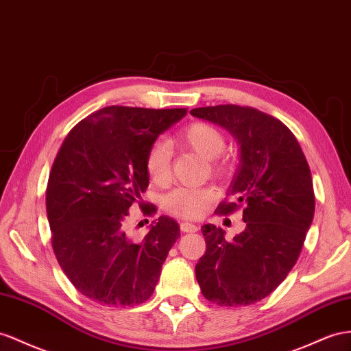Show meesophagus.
Here are the masks:
<instances>
[{
  "mask_svg": "<svg viewBox=\"0 0 351 351\" xmlns=\"http://www.w3.org/2000/svg\"><path fill=\"white\" fill-rule=\"evenodd\" d=\"M197 230H199V227L191 222H181V231L184 232H195Z\"/></svg>",
  "mask_w": 351,
  "mask_h": 351,
  "instance_id": "34e87169",
  "label": "esophagus"
}]
</instances>
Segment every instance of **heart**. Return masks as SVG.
I'll list each match as a JSON object with an SVG mask.
<instances>
[{"mask_svg":"<svg viewBox=\"0 0 351 351\" xmlns=\"http://www.w3.org/2000/svg\"><path fill=\"white\" fill-rule=\"evenodd\" d=\"M178 145L191 149L206 160H210L213 169L221 170L223 165L218 157L226 148V138L222 132L209 123H193L179 132L175 138ZM172 154L165 142H156L149 147L145 157V167L149 178L157 184H163L169 179ZM215 199L210 188H176L165 199L166 208L176 217L199 218L204 213L208 204Z\"/></svg>","mask_w":351,"mask_h":351,"instance_id":"obj_1","label":"heart"}]
</instances>
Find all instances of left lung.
I'll list each match as a JSON object with an SVG mask.
<instances>
[{
    "label": "left lung",
    "mask_w": 351,
    "mask_h": 351,
    "mask_svg": "<svg viewBox=\"0 0 351 351\" xmlns=\"http://www.w3.org/2000/svg\"><path fill=\"white\" fill-rule=\"evenodd\" d=\"M197 119L227 129L240 145V165L218 215L243 208L245 231L227 241L226 231L202 227L206 252L195 277L206 300L218 305L261 301L293 268L314 217L307 160L286 125L250 106L194 108Z\"/></svg>",
    "instance_id": "1"
}]
</instances>
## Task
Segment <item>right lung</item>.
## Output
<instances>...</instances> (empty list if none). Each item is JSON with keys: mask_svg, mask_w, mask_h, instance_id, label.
I'll return each mask as SVG.
<instances>
[{"mask_svg": "<svg viewBox=\"0 0 351 351\" xmlns=\"http://www.w3.org/2000/svg\"><path fill=\"white\" fill-rule=\"evenodd\" d=\"M185 114V108L106 106L75 124L62 143L46 191L51 246L69 282L88 300L129 307L154 292L181 230L160 217L134 241L125 219L134 203L148 217L157 212L141 199L149 184L147 152Z\"/></svg>", "mask_w": 351, "mask_h": 351, "instance_id": "obj_1", "label": "right lung"}]
</instances>
